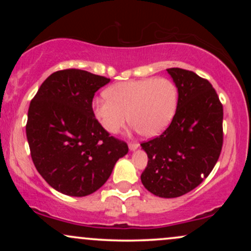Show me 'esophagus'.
Instances as JSON below:
<instances>
[{
	"label": "esophagus",
	"mask_w": 251,
	"mask_h": 251,
	"mask_svg": "<svg viewBox=\"0 0 251 251\" xmlns=\"http://www.w3.org/2000/svg\"><path fill=\"white\" fill-rule=\"evenodd\" d=\"M139 148V144L138 143H128V149L131 150V151H134V150H137Z\"/></svg>",
	"instance_id": "obj_1"
}]
</instances>
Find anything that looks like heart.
<instances>
[{"mask_svg":"<svg viewBox=\"0 0 251 251\" xmlns=\"http://www.w3.org/2000/svg\"><path fill=\"white\" fill-rule=\"evenodd\" d=\"M93 101V114L108 133L117 134L128 122L144 137L163 133L175 118L178 88L166 77L119 82Z\"/></svg>","mask_w":251,"mask_h":251,"instance_id":"heart-1","label":"heart"}]
</instances>
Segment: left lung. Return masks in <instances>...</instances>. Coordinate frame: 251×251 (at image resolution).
<instances>
[{
    "label": "left lung",
    "mask_w": 251,
    "mask_h": 251,
    "mask_svg": "<svg viewBox=\"0 0 251 251\" xmlns=\"http://www.w3.org/2000/svg\"><path fill=\"white\" fill-rule=\"evenodd\" d=\"M178 88V107L162 134L140 144L148 166L140 176L151 194L183 196L212 171L223 145V105L206 79L191 71L169 68Z\"/></svg>",
    "instance_id": "1"
}]
</instances>
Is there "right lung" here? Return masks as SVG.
I'll use <instances>...</instances> for the list:
<instances>
[{"instance_id": "add662e5", "label": "right lung", "mask_w": 251, "mask_h": 251, "mask_svg": "<svg viewBox=\"0 0 251 251\" xmlns=\"http://www.w3.org/2000/svg\"><path fill=\"white\" fill-rule=\"evenodd\" d=\"M111 80L87 71L50 74L30 101L25 125L34 165L63 195L83 197L108 179L127 144L109 135L93 114L96 92Z\"/></svg>"}]
</instances>
